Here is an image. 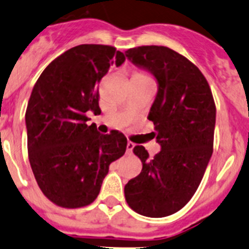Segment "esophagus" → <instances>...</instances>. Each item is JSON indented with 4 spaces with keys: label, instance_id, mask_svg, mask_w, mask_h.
Segmentation results:
<instances>
[{
    "label": "esophagus",
    "instance_id": "1",
    "mask_svg": "<svg viewBox=\"0 0 249 249\" xmlns=\"http://www.w3.org/2000/svg\"><path fill=\"white\" fill-rule=\"evenodd\" d=\"M134 148V143L133 142H127V153H132V150H133Z\"/></svg>",
    "mask_w": 249,
    "mask_h": 249
}]
</instances>
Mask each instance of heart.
<instances>
[{
    "label": "heart",
    "instance_id": "heart-1",
    "mask_svg": "<svg viewBox=\"0 0 249 249\" xmlns=\"http://www.w3.org/2000/svg\"><path fill=\"white\" fill-rule=\"evenodd\" d=\"M133 77H142V78H148L146 77L145 74H143V73H141V72H137V73H134V75Z\"/></svg>",
    "mask_w": 249,
    "mask_h": 249
}]
</instances>
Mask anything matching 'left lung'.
Segmentation results:
<instances>
[{
	"label": "left lung",
	"mask_w": 249,
	"mask_h": 249,
	"mask_svg": "<svg viewBox=\"0 0 249 249\" xmlns=\"http://www.w3.org/2000/svg\"><path fill=\"white\" fill-rule=\"evenodd\" d=\"M124 53L158 80V95L148 118L154 122V137L161 145L151 159L144 146H134L143 167L124 186V197L138 214L169 216L191 200L212 158L214 98L199 68L169 47L138 46Z\"/></svg>",
	"instance_id": "obj_1"
}]
</instances>
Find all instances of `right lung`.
Listing matches in <instances>:
<instances>
[{
	"label": "right lung",
	"mask_w": 249,
	"mask_h": 249,
	"mask_svg": "<svg viewBox=\"0 0 249 249\" xmlns=\"http://www.w3.org/2000/svg\"><path fill=\"white\" fill-rule=\"evenodd\" d=\"M124 60L110 45H78L52 61L33 88L25 111L28 155L37 186L58 207L91 204L110 164L126 151L124 134H100L87 123V112H101V78Z\"/></svg>",
	"instance_id": "right-lung-1"
}]
</instances>
